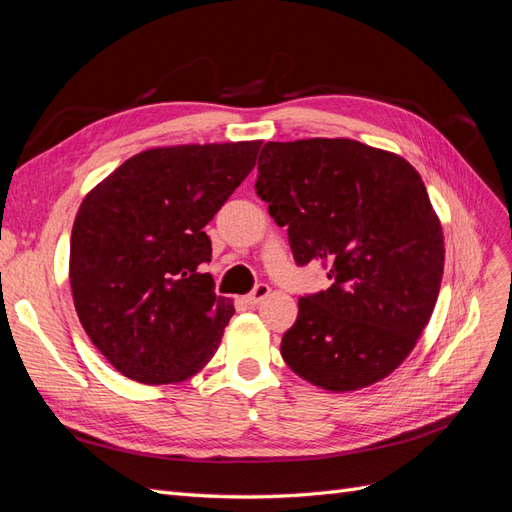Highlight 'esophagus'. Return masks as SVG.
Returning <instances> with one entry per match:
<instances>
[{
	"instance_id": "1",
	"label": "esophagus",
	"mask_w": 512,
	"mask_h": 512,
	"mask_svg": "<svg viewBox=\"0 0 512 512\" xmlns=\"http://www.w3.org/2000/svg\"><path fill=\"white\" fill-rule=\"evenodd\" d=\"M269 292H271V288L267 284H258L250 294H247V297H243V301L247 305H258L260 301H265L269 297Z\"/></svg>"
}]
</instances>
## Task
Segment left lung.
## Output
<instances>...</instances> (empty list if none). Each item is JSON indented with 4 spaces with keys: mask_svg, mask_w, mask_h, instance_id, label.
Returning <instances> with one entry per match:
<instances>
[{
    "mask_svg": "<svg viewBox=\"0 0 512 512\" xmlns=\"http://www.w3.org/2000/svg\"><path fill=\"white\" fill-rule=\"evenodd\" d=\"M258 196L288 226L297 265L333 282L299 299L282 337L286 365L324 391L386 378L416 346L438 301L444 235L425 183L397 153L350 138L267 143Z\"/></svg>",
    "mask_w": 512,
    "mask_h": 512,
    "instance_id": "8db88e82",
    "label": "left lung"
}]
</instances>
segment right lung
Masks as SVG:
<instances>
[{"mask_svg": "<svg viewBox=\"0 0 512 512\" xmlns=\"http://www.w3.org/2000/svg\"><path fill=\"white\" fill-rule=\"evenodd\" d=\"M260 145L147 149L83 198L70 237L72 299L126 378L183 382L218 350L235 307L200 269L211 260L203 228L250 175Z\"/></svg>", "mask_w": 512, "mask_h": 512, "instance_id": "obj_1", "label": "right lung"}]
</instances>
